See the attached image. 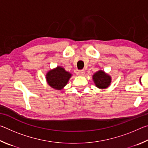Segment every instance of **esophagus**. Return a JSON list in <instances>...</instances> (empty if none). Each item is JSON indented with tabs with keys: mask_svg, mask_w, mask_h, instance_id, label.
Segmentation results:
<instances>
[{
	"mask_svg": "<svg viewBox=\"0 0 148 148\" xmlns=\"http://www.w3.org/2000/svg\"><path fill=\"white\" fill-rule=\"evenodd\" d=\"M78 74L80 75V76H84L85 74V71L84 70H81V71H78Z\"/></svg>",
	"mask_w": 148,
	"mask_h": 148,
	"instance_id": "1",
	"label": "esophagus"
}]
</instances>
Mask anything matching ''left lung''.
Masks as SVG:
<instances>
[{"label":"left lung","mask_w":148,"mask_h":148,"mask_svg":"<svg viewBox=\"0 0 148 148\" xmlns=\"http://www.w3.org/2000/svg\"><path fill=\"white\" fill-rule=\"evenodd\" d=\"M92 79L96 87L99 89H106L111 84V76L104 71H99L93 74Z\"/></svg>","instance_id":"1"}]
</instances>
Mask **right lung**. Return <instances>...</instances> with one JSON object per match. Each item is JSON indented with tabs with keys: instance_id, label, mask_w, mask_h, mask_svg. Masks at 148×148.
<instances>
[{
	"instance_id": "obj_1",
	"label": "right lung",
	"mask_w": 148,
	"mask_h": 148,
	"mask_svg": "<svg viewBox=\"0 0 148 148\" xmlns=\"http://www.w3.org/2000/svg\"><path fill=\"white\" fill-rule=\"evenodd\" d=\"M72 74L61 66L50 70L46 74V81L50 87L57 90L64 88L69 81Z\"/></svg>"
}]
</instances>
